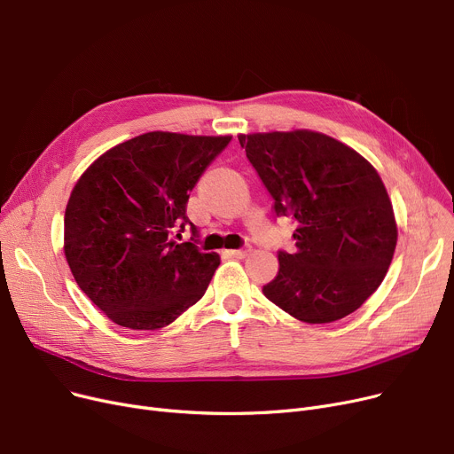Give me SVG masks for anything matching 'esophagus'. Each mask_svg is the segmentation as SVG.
I'll return each mask as SVG.
<instances>
[{"label": "esophagus", "mask_w": 454, "mask_h": 454, "mask_svg": "<svg viewBox=\"0 0 454 454\" xmlns=\"http://www.w3.org/2000/svg\"><path fill=\"white\" fill-rule=\"evenodd\" d=\"M250 252H252V247H250V245H245L243 248H239V250H230V255H233V257H237V259H243V257H247Z\"/></svg>", "instance_id": "esophagus-1"}]
</instances>
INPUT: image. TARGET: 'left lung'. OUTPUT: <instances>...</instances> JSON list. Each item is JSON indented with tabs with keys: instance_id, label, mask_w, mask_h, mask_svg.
<instances>
[{
	"instance_id": "obj_1",
	"label": "left lung",
	"mask_w": 454,
	"mask_h": 454,
	"mask_svg": "<svg viewBox=\"0 0 454 454\" xmlns=\"http://www.w3.org/2000/svg\"><path fill=\"white\" fill-rule=\"evenodd\" d=\"M274 199L295 223L292 254L262 294L305 323H332L357 310L381 285L398 228L378 171L343 142L297 129L239 135Z\"/></svg>"
}]
</instances>
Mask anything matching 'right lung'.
Returning <instances> with one entry per match:
<instances>
[{"label":"right lung","instance_id":"add662e5","mask_svg":"<svg viewBox=\"0 0 454 454\" xmlns=\"http://www.w3.org/2000/svg\"><path fill=\"white\" fill-rule=\"evenodd\" d=\"M230 140L144 133L78 178L66 207V259L82 292L116 325L157 330L204 295L221 257L195 245L186 204ZM186 225L194 243L176 246L170 233Z\"/></svg>","mask_w":454,"mask_h":454}]
</instances>
